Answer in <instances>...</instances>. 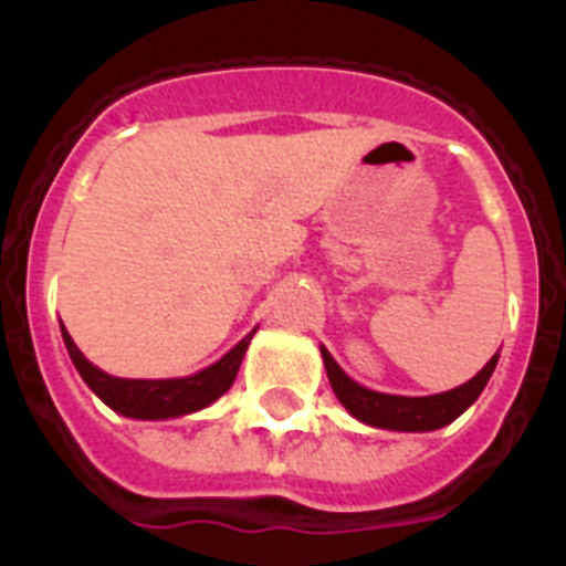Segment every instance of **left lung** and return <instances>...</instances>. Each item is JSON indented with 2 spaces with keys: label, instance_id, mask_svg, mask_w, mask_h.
<instances>
[{
  "label": "left lung",
  "instance_id": "8db88e82",
  "mask_svg": "<svg viewBox=\"0 0 566 566\" xmlns=\"http://www.w3.org/2000/svg\"><path fill=\"white\" fill-rule=\"evenodd\" d=\"M319 352H323V363H326L328 382H332L339 402L345 405V411L357 417L359 422L388 428V431H437L442 424L453 422L459 413H464L470 405L476 402L499 363V354H493L476 377L453 388V391L433 394V397H394V394L363 388L334 363L326 348H319Z\"/></svg>",
  "mask_w": 566,
  "mask_h": 566
}]
</instances>
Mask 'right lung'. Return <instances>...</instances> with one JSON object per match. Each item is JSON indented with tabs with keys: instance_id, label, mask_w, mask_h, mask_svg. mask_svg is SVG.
<instances>
[{
	"instance_id": "right-lung-1",
	"label": "right lung",
	"mask_w": 566,
	"mask_h": 566,
	"mask_svg": "<svg viewBox=\"0 0 566 566\" xmlns=\"http://www.w3.org/2000/svg\"><path fill=\"white\" fill-rule=\"evenodd\" d=\"M252 334H247L227 357H221L214 365L203 368L201 374H195V377L122 379L109 377V374H104L102 368H96V365L90 363V359L76 348L73 337L67 334V328L62 326V337L64 345H67L70 359H73V365H76V371L82 374L84 382H87L90 388H93V394H96L104 405H109L113 411L135 419L184 417V413L201 411V408L212 405L218 397H223V394L232 388L234 377H238V368L240 363H243V354H247Z\"/></svg>"
}]
</instances>
